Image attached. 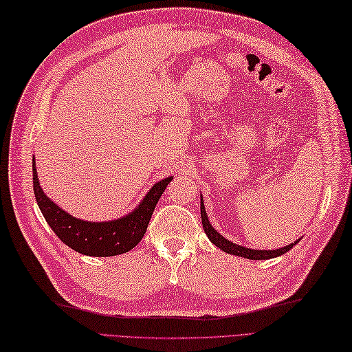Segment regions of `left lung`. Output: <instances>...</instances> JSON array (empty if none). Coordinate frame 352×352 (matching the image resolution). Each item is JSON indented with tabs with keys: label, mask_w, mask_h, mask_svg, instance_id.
Masks as SVG:
<instances>
[{
	"label": "left lung",
	"mask_w": 352,
	"mask_h": 352,
	"mask_svg": "<svg viewBox=\"0 0 352 352\" xmlns=\"http://www.w3.org/2000/svg\"><path fill=\"white\" fill-rule=\"evenodd\" d=\"M201 221H203V228L206 231L207 237L210 239V242L213 245L218 246L223 252L231 254V256H239V257H243V258H250V260H267V258H274V257H278L283 256L284 252H287L289 250L294 248V246L301 241V239H298L294 243H289L286 246H283V248L278 250H252V248H246V246L242 245H237L233 243L228 239L223 237L221 233H218L213 227L210 221H208V216L206 213V207H204V199H203V193H201Z\"/></svg>",
	"instance_id": "left-lung-1"
}]
</instances>
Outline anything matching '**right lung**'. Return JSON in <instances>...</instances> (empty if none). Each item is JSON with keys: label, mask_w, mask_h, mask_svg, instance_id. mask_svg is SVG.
<instances>
[{"label": "right lung", "mask_w": 352, "mask_h": 352, "mask_svg": "<svg viewBox=\"0 0 352 352\" xmlns=\"http://www.w3.org/2000/svg\"><path fill=\"white\" fill-rule=\"evenodd\" d=\"M174 177L162 178L148 190L134 210L118 219L94 222L76 218L47 197L37 178L33 155V189L45 221L69 248L91 257H111L129 252L136 246L148 228L155 204Z\"/></svg>", "instance_id": "1"}]
</instances>
